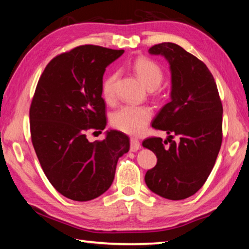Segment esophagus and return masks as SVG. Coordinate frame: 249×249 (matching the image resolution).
<instances>
[{
  "mask_svg": "<svg viewBox=\"0 0 249 249\" xmlns=\"http://www.w3.org/2000/svg\"><path fill=\"white\" fill-rule=\"evenodd\" d=\"M140 149V142L138 139L136 138H131L130 139V151L131 152H136Z\"/></svg>",
  "mask_w": 249,
  "mask_h": 249,
  "instance_id": "34e87169",
  "label": "esophagus"
}]
</instances>
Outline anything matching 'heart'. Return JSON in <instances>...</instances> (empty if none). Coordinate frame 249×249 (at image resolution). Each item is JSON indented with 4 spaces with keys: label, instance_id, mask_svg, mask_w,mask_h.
I'll return each mask as SVG.
<instances>
[{
    "label": "heart",
    "instance_id": "heart-1",
    "mask_svg": "<svg viewBox=\"0 0 249 249\" xmlns=\"http://www.w3.org/2000/svg\"><path fill=\"white\" fill-rule=\"evenodd\" d=\"M133 70L139 76L141 81L149 89H155L160 86L163 79V71L160 65L147 57H137L133 62ZM118 72L112 71L104 78L102 93L107 102L115 97V81ZM152 118V111L145 106L125 105L112 114L111 123L113 127L128 135H139Z\"/></svg>",
    "mask_w": 249,
    "mask_h": 249
}]
</instances>
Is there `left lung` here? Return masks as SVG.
<instances>
[{"label": "left lung", "mask_w": 249, "mask_h": 249, "mask_svg": "<svg viewBox=\"0 0 249 249\" xmlns=\"http://www.w3.org/2000/svg\"><path fill=\"white\" fill-rule=\"evenodd\" d=\"M149 52L166 57L172 86L171 100L152 124L168 138L142 142L157 157L145 184L162 198L186 199L203 186L215 165L223 140V105L213 75L198 57L172 43L155 45Z\"/></svg>", "instance_id": "obj_1"}]
</instances>
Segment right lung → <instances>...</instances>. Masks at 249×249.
Instances as JSON below:
<instances>
[{
  "label": "right lung",
  "instance_id": "1",
  "mask_svg": "<svg viewBox=\"0 0 249 249\" xmlns=\"http://www.w3.org/2000/svg\"><path fill=\"white\" fill-rule=\"evenodd\" d=\"M124 53L84 45L53 57L37 83L30 108L31 138L47 178L75 201L99 197L113 182L119 158L129 151V138L109 130L89 142V129H105L102 83L106 67Z\"/></svg>",
  "mask_w": 249,
  "mask_h": 249
}]
</instances>
